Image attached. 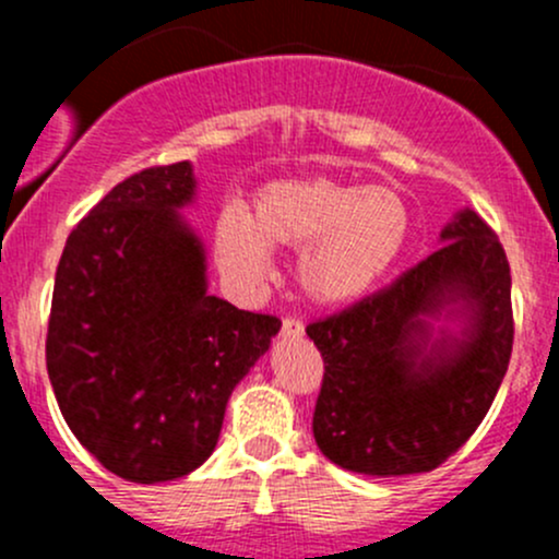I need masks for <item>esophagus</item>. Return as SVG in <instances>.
<instances>
[{
  "label": "esophagus",
  "instance_id": "34e87169",
  "mask_svg": "<svg viewBox=\"0 0 559 559\" xmlns=\"http://www.w3.org/2000/svg\"><path fill=\"white\" fill-rule=\"evenodd\" d=\"M281 332H284L286 337H302L306 335V326H302L300 319H284V324H281Z\"/></svg>",
  "mask_w": 559,
  "mask_h": 559
}]
</instances>
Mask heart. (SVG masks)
Returning a JSON list of instances; mask_svg holds the SVG:
<instances>
[{
  "mask_svg": "<svg viewBox=\"0 0 559 559\" xmlns=\"http://www.w3.org/2000/svg\"><path fill=\"white\" fill-rule=\"evenodd\" d=\"M408 240V207L386 186L332 178L273 180L253 213L227 205L216 222V253L243 281L267 275L273 248H302L297 275L311 300L346 306L368 295Z\"/></svg>",
  "mask_w": 559,
  "mask_h": 559,
  "instance_id": "b5f03b06",
  "label": "heart"
}]
</instances>
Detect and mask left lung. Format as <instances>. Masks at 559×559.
I'll return each instance as SVG.
<instances>
[{
  "label": "left lung",
  "instance_id": "1",
  "mask_svg": "<svg viewBox=\"0 0 559 559\" xmlns=\"http://www.w3.org/2000/svg\"><path fill=\"white\" fill-rule=\"evenodd\" d=\"M443 246L397 281L306 326L324 359L313 438L368 476L436 471L487 416L514 346L511 267L498 235L460 211ZM460 307L462 338L427 318Z\"/></svg>",
  "mask_w": 559,
  "mask_h": 559
}]
</instances>
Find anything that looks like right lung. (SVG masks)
Masks as SVG:
<instances>
[{
  "label": "right lung",
  "instance_id": "1",
  "mask_svg": "<svg viewBox=\"0 0 559 559\" xmlns=\"http://www.w3.org/2000/svg\"><path fill=\"white\" fill-rule=\"evenodd\" d=\"M189 162L129 175L81 218L56 267L45 365L61 416L116 476L173 481L213 454L227 400L281 319L207 295L178 207Z\"/></svg>",
  "mask_w": 559,
  "mask_h": 559
}]
</instances>
